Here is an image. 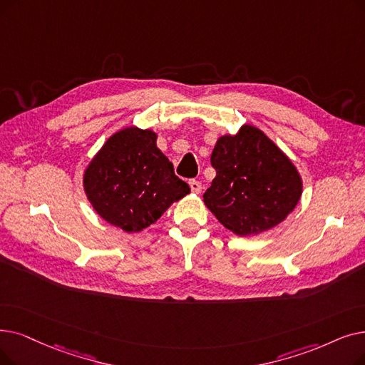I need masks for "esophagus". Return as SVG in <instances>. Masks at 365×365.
<instances>
[{
    "label": "esophagus",
    "instance_id": "1",
    "mask_svg": "<svg viewBox=\"0 0 365 365\" xmlns=\"http://www.w3.org/2000/svg\"><path fill=\"white\" fill-rule=\"evenodd\" d=\"M189 186H191V191L195 194L201 192V183L198 180H189Z\"/></svg>",
    "mask_w": 365,
    "mask_h": 365
}]
</instances>
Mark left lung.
Instances as JSON below:
<instances>
[{"instance_id": "left-lung-1", "label": "left lung", "mask_w": 365, "mask_h": 365, "mask_svg": "<svg viewBox=\"0 0 365 365\" xmlns=\"http://www.w3.org/2000/svg\"><path fill=\"white\" fill-rule=\"evenodd\" d=\"M210 163L216 178L202 195L204 204L235 235L277 227L303 194V179L289 156L253 125L220 135Z\"/></svg>"}]
</instances>
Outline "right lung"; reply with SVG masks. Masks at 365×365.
I'll return each instance as SVG.
<instances>
[{"instance_id":"right-lung-1","label":"right lung","mask_w":365,"mask_h":365,"mask_svg":"<svg viewBox=\"0 0 365 365\" xmlns=\"http://www.w3.org/2000/svg\"><path fill=\"white\" fill-rule=\"evenodd\" d=\"M156 138L149 128L125 126L106 140L83 171L92 209L125 232H141L191 192L158 149Z\"/></svg>"}]
</instances>
